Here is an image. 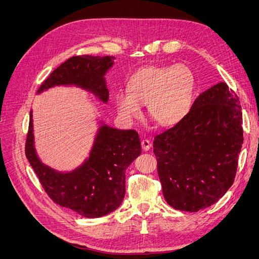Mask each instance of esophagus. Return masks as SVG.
<instances>
[{"mask_svg":"<svg viewBox=\"0 0 259 259\" xmlns=\"http://www.w3.org/2000/svg\"><path fill=\"white\" fill-rule=\"evenodd\" d=\"M142 148L144 149V151H148L149 149L151 148V144L148 139H143L142 140Z\"/></svg>","mask_w":259,"mask_h":259,"instance_id":"1","label":"esophagus"}]
</instances>
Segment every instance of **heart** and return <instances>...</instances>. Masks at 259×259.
<instances>
[{
    "label": "heart",
    "instance_id": "obj_1",
    "mask_svg": "<svg viewBox=\"0 0 259 259\" xmlns=\"http://www.w3.org/2000/svg\"><path fill=\"white\" fill-rule=\"evenodd\" d=\"M128 91L115 95L117 113L126 122H133L148 112L162 126H174L189 113L195 81L191 70L184 65L173 67L150 66L138 70L128 81Z\"/></svg>",
    "mask_w": 259,
    "mask_h": 259
}]
</instances>
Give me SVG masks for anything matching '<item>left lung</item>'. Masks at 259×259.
I'll return each mask as SVG.
<instances>
[{
	"label": "left lung",
	"instance_id": "obj_1",
	"mask_svg": "<svg viewBox=\"0 0 259 259\" xmlns=\"http://www.w3.org/2000/svg\"><path fill=\"white\" fill-rule=\"evenodd\" d=\"M239 97L224 82L194 100L175 126L154 137L163 195L179 210L198 211L228 191L243 144Z\"/></svg>",
	"mask_w": 259,
	"mask_h": 259
}]
</instances>
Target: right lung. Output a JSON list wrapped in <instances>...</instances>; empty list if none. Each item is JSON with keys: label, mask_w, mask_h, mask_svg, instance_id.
Listing matches in <instances>:
<instances>
[{"label": "right lung", "mask_w": 259, "mask_h": 259, "mask_svg": "<svg viewBox=\"0 0 259 259\" xmlns=\"http://www.w3.org/2000/svg\"><path fill=\"white\" fill-rule=\"evenodd\" d=\"M113 56H73L55 69L37 93L56 85H75L107 103L109 91L105 74L113 65ZM142 153L138 133L101 125L90 158L68 173L51 168L37 158L34 149L32 111L30 112L26 156L49 197L56 204L88 218L112 213L125 195V170Z\"/></svg>", "instance_id": "right-lung-1"}]
</instances>
